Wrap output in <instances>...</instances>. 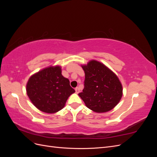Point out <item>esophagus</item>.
Returning a JSON list of instances; mask_svg holds the SVG:
<instances>
[{
  "mask_svg": "<svg viewBox=\"0 0 157 157\" xmlns=\"http://www.w3.org/2000/svg\"><path fill=\"white\" fill-rule=\"evenodd\" d=\"M75 92H76V93H77V94L79 93V92H80V90H79V88H78V87L75 88Z\"/></svg>",
  "mask_w": 157,
  "mask_h": 157,
  "instance_id": "1",
  "label": "esophagus"
}]
</instances>
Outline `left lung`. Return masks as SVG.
Returning a JSON list of instances; mask_svg holds the SVG:
<instances>
[{"mask_svg": "<svg viewBox=\"0 0 157 157\" xmlns=\"http://www.w3.org/2000/svg\"><path fill=\"white\" fill-rule=\"evenodd\" d=\"M84 88L78 96L86 106L96 113L111 111L119 103L122 86L117 76L101 62L91 60L82 65Z\"/></svg>", "mask_w": 157, "mask_h": 157, "instance_id": "1", "label": "left lung"}]
</instances>
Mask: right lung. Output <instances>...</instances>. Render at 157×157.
I'll use <instances>...</instances> for the list:
<instances>
[{"instance_id": "1", "label": "right lung", "mask_w": 157, "mask_h": 157, "mask_svg": "<svg viewBox=\"0 0 157 157\" xmlns=\"http://www.w3.org/2000/svg\"><path fill=\"white\" fill-rule=\"evenodd\" d=\"M26 91L33 105L46 113L62 109L75 92L69 79L61 75L60 66H50L33 75L27 83Z\"/></svg>"}]
</instances>
